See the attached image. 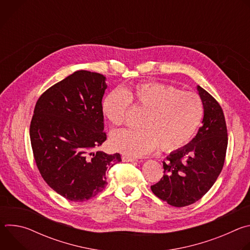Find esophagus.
Masks as SVG:
<instances>
[{
  "mask_svg": "<svg viewBox=\"0 0 250 250\" xmlns=\"http://www.w3.org/2000/svg\"><path fill=\"white\" fill-rule=\"evenodd\" d=\"M123 161H124V162H133V161H136V159L133 158V157L125 155V156H123Z\"/></svg>",
  "mask_w": 250,
  "mask_h": 250,
  "instance_id": "obj_1",
  "label": "esophagus"
}]
</instances>
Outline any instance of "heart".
Returning a JSON list of instances; mask_svg holds the SVG:
<instances>
[{
  "mask_svg": "<svg viewBox=\"0 0 250 250\" xmlns=\"http://www.w3.org/2000/svg\"><path fill=\"white\" fill-rule=\"evenodd\" d=\"M131 100L146 111L140 121L142 128L116 130L110 140L113 149L128 156H144L157 145L164 151L185 146L204 118V104L198 94L161 83L112 91L103 102L104 117L114 125H123Z\"/></svg>",
  "mask_w": 250,
  "mask_h": 250,
  "instance_id": "1",
  "label": "heart"
}]
</instances>
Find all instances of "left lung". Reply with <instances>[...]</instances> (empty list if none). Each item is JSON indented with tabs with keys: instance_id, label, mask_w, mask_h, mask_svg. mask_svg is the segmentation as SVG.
I'll list each match as a JSON object with an SVG mask.
<instances>
[{
	"instance_id": "8db88e82",
	"label": "left lung",
	"mask_w": 250,
	"mask_h": 250,
	"mask_svg": "<svg viewBox=\"0 0 250 250\" xmlns=\"http://www.w3.org/2000/svg\"><path fill=\"white\" fill-rule=\"evenodd\" d=\"M204 104L202 126L185 146L163 161L164 175L151 191L173 207H185L200 200L215 184L223 169L228 147V130L220 104L197 86Z\"/></svg>"
}]
</instances>
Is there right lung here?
<instances>
[{
	"instance_id": "1",
	"label": "right lung",
	"mask_w": 250,
	"mask_h": 250,
	"mask_svg": "<svg viewBox=\"0 0 250 250\" xmlns=\"http://www.w3.org/2000/svg\"><path fill=\"white\" fill-rule=\"evenodd\" d=\"M105 77L79 70L46 90L35 104L29 136L35 163L50 188L84 202L108 184L120 153L94 151L105 140L102 99Z\"/></svg>"
}]
</instances>
